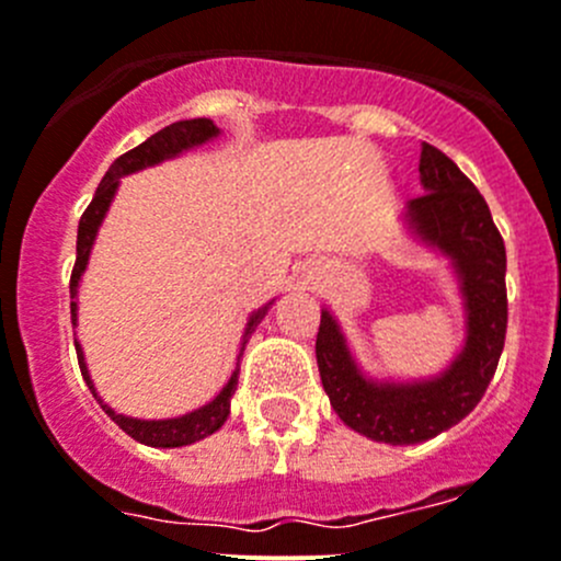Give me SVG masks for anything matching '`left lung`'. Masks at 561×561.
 Listing matches in <instances>:
<instances>
[{
  "label": "left lung",
  "instance_id": "left-lung-1",
  "mask_svg": "<svg viewBox=\"0 0 561 561\" xmlns=\"http://www.w3.org/2000/svg\"><path fill=\"white\" fill-rule=\"evenodd\" d=\"M419 181L427 194L405 205V221L425 247L453 263L466 309V342L436 378L373 380L358 369L340 323L320 312L318 369L331 408L351 431L380 444L427 442L469 416L485 394L507 334V252L491 208L449 156L422 145Z\"/></svg>",
  "mask_w": 561,
  "mask_h": 561
}]
</instances>
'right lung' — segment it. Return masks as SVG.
<instances>
[{
  "label": "right lung",
  "mask_w": 561,
  "mask_h": 561,
  "mask_svg": "<svg viewBox=\"0 0 561 561\" xmlns=\"http://www.w3.org/2000/svg\"><path fill=\"white\" fill-rule=\"evenodd\" d=\"M214 136H219V128L214 125V119H208V117L181 119V123H172V125H167V128H161L159 134H153L150 139H145L139 148L123 153L112 167H108V172L103 175V181L98 183L95 197H92V203L87 205V210L81 214V219H79V236H76V265H73V274H70V320H73V325H76V314H79L76 293H79L81 274H84L87 260H90L92 243H95V236H98V227H101L103 216H106L108 205H112V199H114V192H117V186H119V178L130 175V172L145 170V167H156L167 159H175V156L186 153V150L210 142ZM268 307L271 304H265L263 309H257V312L249 318L247 331H243L241 353H243V347H247L249 334H252L254 325L263 320V314L268 312ZM241 353H238V358H241ZM76 356H79L81 375H84L92 397L101 402V408L108 413V416H112V422H117V425L123 427V431L128 433L134 442L148 444V447H161V449L186 447V444H194V442H199V438H205V436H210V433L219 431V427L227 422V416H230V397L236 394L238 369H241L236 364V369H232L227 386L214 397V400L208 402V405L197 408V411L186 413V416L150 419L148 422V419H134V416H123V413H114L112 408H108L106 402L98 397L95 386H92L90 369H87V362H84V351H81L79 342H76Z\"/></svg>",
  "instance_id": "right-lung-1"
}]
</instances>
